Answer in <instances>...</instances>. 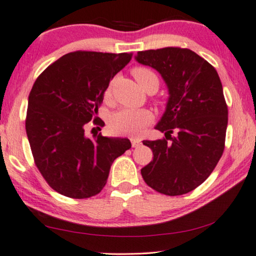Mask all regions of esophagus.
Returning a JSON list of instances; mask_svg holds the SVG:
<instances>
[{"instance_id": "obj_1", "label": "esophagus", "mask_w": 256, "mask_h": 256, "mask_svg": "<svg viewBox=\"0 0 256 256\" xmlns=\"http://www.w3.org/2000/svg\"><path fill=\"white\" fill-rule=\"evenodd\" d=\"M131 144H132V147H138L140 144V140L136 138H131Z\"/></svg>"}]
</instances>
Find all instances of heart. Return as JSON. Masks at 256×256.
I'll list each match as a JSON object with an SVG mask.
<instances>
[{"instance_id":"1","label":"heart","mask_w":256,"mask_h":256,"mask_svg":"<svg viewBox=\"0 0 256 256\" xmlns=\"http://www.w3.org/2000/svg\"><path fill=\"white\" fill-rule=\"evenodd\" d=\"M133 77L142 87L150 78H156L155 74L146 68H134L132 70ZM158 79V78H156ZM112 93L110 86L104 90V98H108ZM152 120V115L146 109L124 108L114 112L109 120V130L112 134L136 136Z\"/></svg>"}]
</instances>
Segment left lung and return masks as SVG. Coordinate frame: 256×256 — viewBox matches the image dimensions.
I'll use <instances>...</instances> for the list:
<instances>
[{"instance_id":"1","label":"left lung","mask_w":256,"mask_h":256,"mask_svg":"<svg viewBox=\"0 0 256 256\" xmlns=\"http://www.w3.org/2000/svg\"><path fill=\"white\" fill-rule=\"evenodd\" d=\"M136 60L155 68L169 92L166 112L155 128L166 138L144 140L152 161L141 169L148 186L166 196H182L201 185L224 150L228 106L218 74L186 48L138 52ZM176 136H171L173 131Z\"/></svg>"}]
</instances>
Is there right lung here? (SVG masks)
<instances>
[{
	"instance_id": "add662e5",
	"label": "right lung",
	"mask_w": 256,
	"mask_h": 256,
	"mask_svg": "<svg viewBox=\"0 0 256 256\" xmlns=\"http://www.w3.org/2000/svg\"><path fill=\"white\" fill-rule=\"evenodd\" d=\"M131 57L128 52H68L46 68L30 90L25 126L34 162L62 196H96L112 162L131 148L126 138L85 136L92 120L104 124L95 117L104 90Z\"/></svg>"
}]
</instances>
